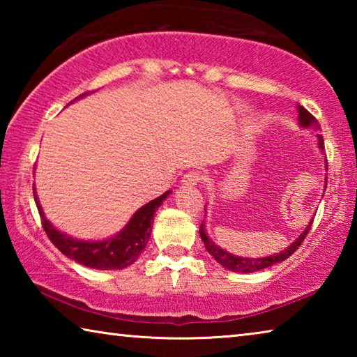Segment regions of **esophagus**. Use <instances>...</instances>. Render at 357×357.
<instances>
[{"label": "esophagus", "instance_id": "1", "mask_svg": "<svg viewBox=\"0 0 357 357\" xmlns=\"http://www.w3.org/2000/svg\"><path fill=\"white\" fill-rule=\"evenodd\" d=\"M203 179H204V176H203V174H202L200 172L192 170V172H187V173L184 174L183 183H184L185 185H197V184L203 183Z\"/></svg>", "mask_w": 357, "mask_h": 357}]
</instances>
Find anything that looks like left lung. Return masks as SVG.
Returning <instances> with one entry per match:
<instances>
[{
  "mask_svg": "<svg viewBox=\"0 0 357 357\" xmlns=\"http://www.w3.org/2000/svg\"><path fill=\"white\" fill-rule=\"evenodd\" d=\"M299 121H301L302 128H313L315 130H319V124H318L317 118L313 116L309 110H305L304 107H299ZM318 143H319V148L324 149V140H323L321 134H318ZM326 185H328V183H326ZM312 223L313 222L309 223V227L305 228V231L302 233L291 245L287 247L285 250L280 253H275V255L264 257V258H243V257H234V255H231V253L225 252L208 238L206 231H204L203 223L200 225V236H202L204 247H206V250L217 259V263L223 266V268L234 271V273H255V271L271 268V266H274L277 263L283 261V259H287L288 257H291L293 253L299 249V245L302 244V241L305 239L307 233L310 231Z\"/></svg>",
  "mask_w": 357,
  "mask_h": 357,
  "instance_id": "1",
  "label": "left lung"
}]
</instances>
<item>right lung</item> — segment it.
Here are the masks:
<instances>
[{
	"mask_svg": "<svg viewBox=\"0 0 357 357\" xmlns=\"http://www.w3.org/2000/svg\"><path fill=\"white\" fill-rule=\"evenodd\" d=\"M84 94L86 93L80 94V98ZM33 193L36 206H38L40 214L42 228H44L48 239L52 241L53 245L59 252L64 253L68 258L74 259V261L86 266V268L124 269L134 263L140 257L144 247H146L151 236V229H153L151 223H153L154 213L170 192H165L164 195L157 197L155 200L138 209L128 223V227L118 233L116 236L107 241H96V243L74 239L68 236V234L58 231L56 228H53L52 223L45 219L44 213H42L38 195H36V192Z\"/></svg>",
	"mask_w": 357,
	"mask_h": 357,
	"instance_id": "right-lung-1",
	"label": "right lung"
}]
</instances>
